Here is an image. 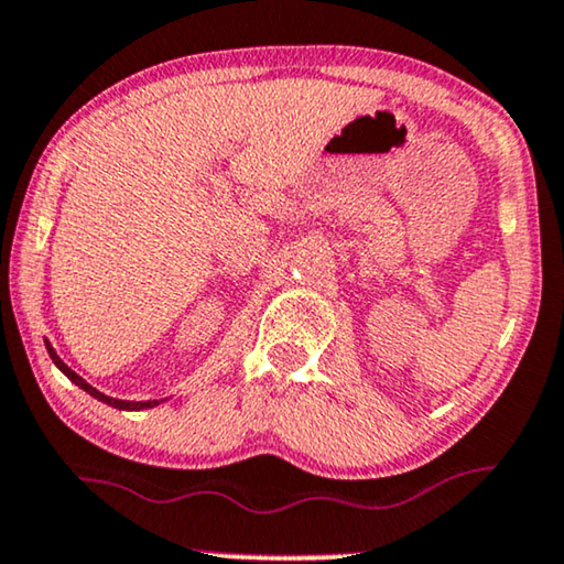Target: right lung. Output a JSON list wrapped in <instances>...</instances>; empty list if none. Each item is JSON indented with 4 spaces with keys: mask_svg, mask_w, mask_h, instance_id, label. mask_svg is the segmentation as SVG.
Returning <instances> with one entry per match:
<instances>
[{
    "mask_svg": "<svg viewBox=\"0 0 564 564\" xmlns=\"http://www.w3.org/2000/svg\"><path fill=\"white\" fill-rule=\"evenodd\" d=\"M45 347H47V355H51V360L55 362V368H58L63 376L70 380V383H76L78 388H84L86 393L94 395V399L101 401V403H107V406H115V409H122V411H142V409H153V406H158V403H163V399L161 401H120V399H112V395H105L101 391H97V388H94L91 383H86V380L78 376V372L70 370L68 365L58 358V352L53 350V345L47 343V339H45Z\"/></svg>",
    "mask_w": 564,
    "mask_h": 564,
    "instance_id": "1",
    "label": "right lung"
}]
</instances>
